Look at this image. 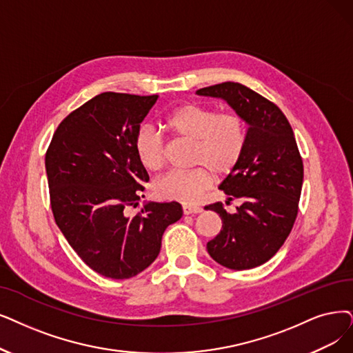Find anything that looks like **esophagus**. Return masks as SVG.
<instances>
[{
    "instance_id": "34e87169",
    "label": "esophagus",
    "mask_w": 353,
    "mask_h": 353,
    "mask_svg": "<svg viewBox=\"0 0 353 353\" xmlns=\"http://www.w3.org/2000/svg\"><path fill=\"white\" fill-rule=\"evenodd\" d=\"M201 211H203V208L199 207V205H188V204L182 205V213H184L185 216H188V214H199V213H201Z\"/></svg>"
}]
</instances>
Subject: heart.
Returning <instances> with one entry per match:
<instances>
[{
  "label": "heart",
  "instance_id": "obj_1",
  "mask_svg": "<svg viewBox=\"0 0 353 353\" xmlns=\"http://www.w3.org/2000/svg\"><path fill=\"white\" fill-rule=\"evenodd\" d=\"M163 128L176 137L190 140L188 171H171L153 184L158 196L181 203H195L211 187L217 176L229 175L246 146V124L233 111L217 112L214 107L185 103L163 117ZM137 159L149 171H159L165 165V139L152 125H142L134 136Z\"/></svg>",
  "mask_w": 353,
  "mask_h": 353
}]
</instances>
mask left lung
Returning a JSON list of instances; mask_svg holds the SVG:
<instances>
[{"label":"left lung","instance_id":"left-lung-1","mask_svg":"<svg viewBox=\"0 0 353 353\" xmlns=\"http://www.w3.org/2000/svg\"><path fill=\"white\" fill-rule=\"evenodd\" d=\"M224 98L246 124V146L220 190L243 204L230 214L223 203L208 204L221 217L220 233L207 243L210 256L234 271L270 261L284 245L299 213L303 158L290 121L276 104L239 82L196 91ZM230 204V203H228Z\"/></svg>","mask_w":353,"mask_h":353}]
</instances>
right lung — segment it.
<instances>
[{"label":"right lung","mask_w":353,"mask_h":353,"mask_svg":"<svg viewBox=\"0 0 353 353\" xmlns=\"http://www.w3.org/2000/svg\"><path fill=\"white\" fill-rule=\"evenodd\" d=\"M158 95L103 92L59 123L46 150L50 207L68 243L92 271L128 279L158 258L181 204L148 203L136 216L149 175L134 136Z\"/></svg>","instance_id":"add662e5"}]
</instances>
